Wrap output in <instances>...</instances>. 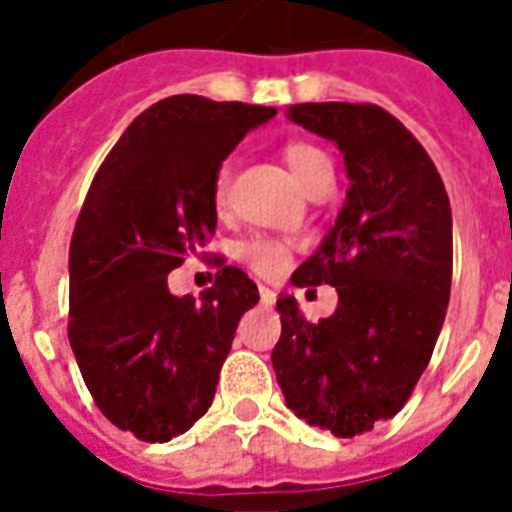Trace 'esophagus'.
Instances as JSON below:
<instances>
[{"label":"esophagus","mask_w":512,"mask_h":512,"mask_svg":"<svg viewBox=\"0 0 512 512\" xmlns=\"http://www.w3.org/2000/svg\"><path fill=\"white\" fill-rule=\"evenodd\" d=\"M274 301H277V293L271 288H266V285H260V304H263V307H271Z\"/></svg>","instance_id":"obj_1"}]
</instances>
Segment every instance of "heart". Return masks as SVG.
<instances>
[{"mask_svg":"<svg viewBox=\"0 0 512 512\" xmlns=\"http://www.w3.org/2000/svg\"><path fill=\"white\" fill-rule=\"evenodd\" d=\"M282 158H285V164H288V169L293 172V178L299 180L304 189H307L310 183H315L321 175L332 172V161H329V156L323 153L321 147L310 145V142H288V145L282 147ZM227 191H230V167L222 164V167L216 169V175H213V211L222 213L224 208H227ZM235 255H238V260H244L252 271H257L260 277H274V274H279L282 268L288 266L290 249L288 244L279 241V238L255 235V238L241 241L238 249H235Z\"/></svg>","mask_w":512,"mask_h":512,"instance_id":"b5f03b06","label":"heart"}]
</instances>
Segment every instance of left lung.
Here are the masks:
<instances>
[{
	"instance_id": "1",
	"label": "left lung",
	"mask_w": 512,
	"mask_h": 512,
	"mask_svg": "<svg viewBox=\"0 0 512 512\" xmlns=\"http://www.w3.org/2000/svg\"><path fill=\"white\" fill-rule=\"evenodd\" d=\"M288 117L340 147L351 186L290 277L337 288V310L310 323L279 296L271 365L296 417L354 439L406 406L436 348L452 282L450 197L425 147L381 106L296 104Z\"/></svg>"
}]
</instances>
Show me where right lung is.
Returning a JSON list of instances; mask_svg holds the SVG:
<instances>
[{
  "instance_id": "obj_1",
  "label": "right lung",
  "mask_w": 512,
  "mask_h": 512,
  "mask_svg": "<svg viewBox=\"0 0 512 512\" xmlns=\"http://www.w3.org/2000/svg\"><path fill=\"white\" fill-rule=\"evenodd\" d=\"M274 115L164 98L126 128L87 191L68 260V337L95 406L136 439H175L211 408L238 321L260 299L235 266L219 268L200 301L172 296L167 274L202 255L216 233V169Z\"/></svg>"
}]
</instances>
